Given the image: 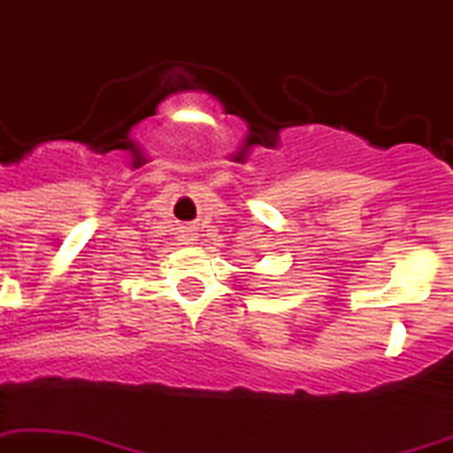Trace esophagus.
I'll use <instances>...</instances> for the list:
<instances>
[{
	"mask_svg": "<svg viewBox=\"0 0 453 453\" xmlns=\"http://www.w3.org/2000/svg\"><path fill=\"white\" fill-rule=\"evenodd\" d=\"M193 234H195V233H193V230H190V227H188V230H183V239H186V242H188V244H190V242H193V239H195Z\"/></svg>",
	"mask_w": 453,
	"mask_h": 453,
	"instance_id": "1",
	"label": "esophagus"
}]
</instances>
